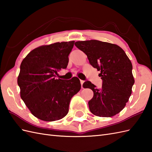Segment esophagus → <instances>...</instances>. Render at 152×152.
<instances>
[{"mask_svg":"<svg viewBox=\"0 0 152 152\" xmlns=\"http://www.w3.org/2000/svg\"><path fill=\"white\" fill-rule=\"evenodd\" d=\"M80 84H81L82 88H83V83H84V82H85V81H84V80H80Z\"/></svg>","mask_w":152,"mask_h":152,"instance_id":"obj_1","label":"esophagus"}]
</instances>
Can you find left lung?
Here are the masks:
<instances>
[{
	"label": "left lung",
	"mask_w": 152,
	"mask_h": 152,
	"mask_svg": "<svg viewBox=\"0 0 152 152\" xmlns=\"http://www.w3.org/2000/svg\"><path fill=\"white\" fill-rule=\"evenodd\" d=\"M85 53L94 68L100 71L103 80L98 89L90 81L83 88L92 90L94 96L88 102L90 112L99 117H112L124 109L132 92L134 79L132 64L124 50L116 44L88 40L75 43Z\"/></svg>",
	"instance_id": "obj_1"
}]
</instances>
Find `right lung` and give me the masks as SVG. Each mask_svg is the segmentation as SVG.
Segmentation results:
<instances>
[{
	"instance_id": "obj_1",
	"label": "right lung",
	"mask_w": 152,
	"mask_h": 152,
	"mask_svg": "<svg viewBox=\"0 0 152 152\" xmlns=\"http://www.w3.org/2000/svg\"><path fill=\"white\" fill-rule=\"evenodd\" d=\"M75 42H56L39 46L23 60L18 77L21 99L38 119L53 122L63 118L69 111L72 97L80 90V80L56 79L66 69Z\"/></svg>"
}]
</instances>
